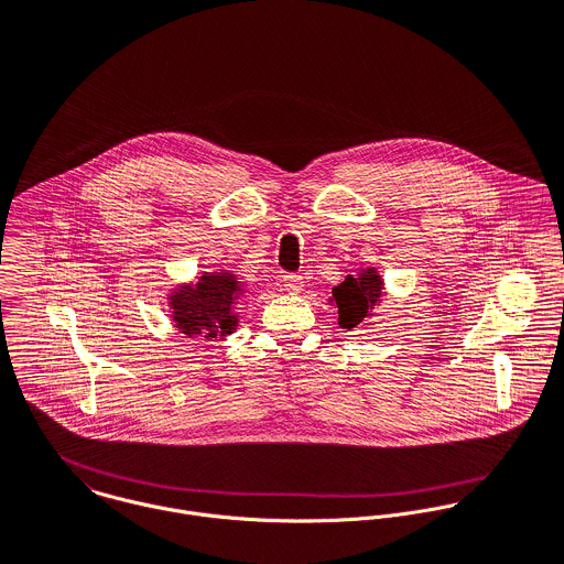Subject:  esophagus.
Wrapping results in <instances>:
<instances>
[{
	"instance_id": "1",
	"label": "esophagus",
	"mask_w": 564,
	"mask_h": 564,
	"mask_svg": "<svg viewBox=\"0 0 564 564\" xmlns=\"http://www.w3.org/2000/svg\"><path fill=\"white\" fill-rule=\"evenodd\" d=\"M282 284H284V289H286V291H291V293H300V291L304 289V278H302L300 273H286V275L282 278Z\"/></svg>"
}]
</instances>
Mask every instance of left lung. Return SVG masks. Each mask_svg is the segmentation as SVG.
Masks as SVG:
<instances>
[{
    "mask_svg": "<svg viewBox=\"0 0 564 564\" xmlns=\"http://www.w3.org/2000/svg\"><path fill=\"white\" fill-rule=\"evenodd\" d=\"M382 280L375 269H368L357 278L348 275L339 286L333 289V302L339 308V326L348 330L357 328L378 306Z\"/></svg>",
    "mask_w": 564,
    "mask_h": 564,
    "instance_id": "left-lung-1",
    "label": "left lung"
}]
</instances>
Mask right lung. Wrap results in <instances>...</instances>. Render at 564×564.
<instances>
[{
  "instance_id": "1",
  "label": "right lung",
  "mask_w": 564,
  "mask_h": 564,
  "mask_svg": "<svg viewBox=\"0 0 564 564\" xmlns=\"http://www.w3.org/2000/svg\"><path fill=\"white\" fill-rule=\"evenodd\" d=\"M242 295L231 273H207L194 286H184L171 295L173 319L188 337L218 339L236 328V300Z\"/></svg>"
}]
</instances>
